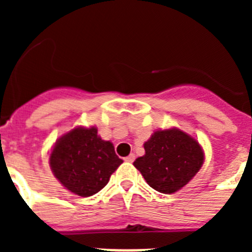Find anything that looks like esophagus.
Masks as SVG:
<instances>
[{"label":"esophagus","mask_w":252,"mask_h":252,"mask_svg":"<svg viewBox=\"0 0 252 252\" xmlns=\"http://www.w3.org/2000/svg\"><path fill=\"white\" fill-rule=\"evenodd\" d=\"M133 160H135V155H133V154H130L128 157L125 158V161H127V162H132Z\"/></svg>","instance_id":"obj_1"}]
</instances>
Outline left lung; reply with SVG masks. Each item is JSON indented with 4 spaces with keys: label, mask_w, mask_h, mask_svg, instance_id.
Returning <instances> with one entry per match:
<instances>
[{
    "label": "left lung",
    "mask_w": 252,
    "mask_h": 252,
    "mask_svg": "<svg viewBox=\"0 0 252 252\" xmlns=\"http://www.w3.org/2000/svg\"><path fill=\"white\" fill-rule=\"evenodd\" d=\"M145 155L133 165L160 193H175L197 174L204 160L201 145L179 128L158 130L144 144Z\"/></svg>",
    "instance_id": "8db88e82"
}]
</instances>
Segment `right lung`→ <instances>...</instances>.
Returning <instances> with one entry per match:
<instances>
[{"mask_svg":"<svg viewBox=\"0 0 252 252\" xmlns=\"http://www.w3.org/2000/svg\"><path fill=\"white\" fill-rule=\"evenodd\" d=\"M122 164L112 142L97 135L95 127H75L55 142L50 168L68 190L81 197L98 193Z\"/></svg>","mask_w":252,"mask_h":252,"instance_id":"add662e5","label":"right lung"}]
</instances>
